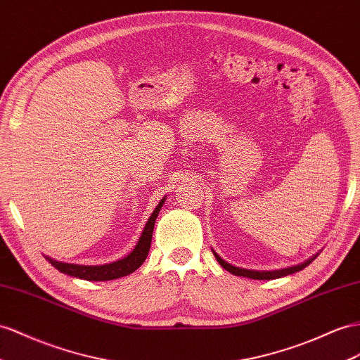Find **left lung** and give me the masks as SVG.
I'll return each mask as SVG.
<instances>
[{
	"label": "left lung",
	"mask_w": 360,
	"mask_h": 360,
	"mask_svg": "<svg viewBox=\"0 0 360 360\" xmlns=\"http://www.w3.org/2000/svg\"><path fill=\"white\" fill-rule=\"evenodd\" d=\"M216 260L220 263V266H222L224 269H226L228 272H231L237 276H246V278H252V280H275V278H280V276H285V275H290L293 272H298L301 269L306 268V266H309L313 260H315V257L313 259L304 262L302 264H298V266H292V268H285V269H280V271H250V269H242V268H236V266L226 263L225 260L220 259V257L213 251Z\"/></svg>",
	"instance_id": "obj_1"
}]
</instances>
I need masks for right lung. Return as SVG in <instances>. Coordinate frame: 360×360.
Returning a JSON list of instances; mask_svg holds the SVG:
<instances>
[{"label":"right lung","instance_id":"add662e5","mask_svg":"<svg viewBox=\"0 0 360 360\" xmlns=\"http://www.w3.org/2000/svg\"><path fill=\"white\" fill-rule=\"evenodd\" d=\"M164 199L158 204V207L155 208L152 216L147 220V224L144 226V231L138 240L135 250L124 257L123 260H118L109 264H101V266H84V264H70V263H62L58 260H53L50 257H47V260L54 266L58 271L62 274H67L71 276H76V278L82 280H88V281H109V280H115V278H122V276H126L129 274H132L136 271L140 266L144 263L147 259V254H149L150 250V243H152V234H153V226H155V220L158 217L160 210L164 204Z\"/></svg>","mask_w":360,"mask_h":360}]
</instances>
